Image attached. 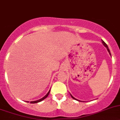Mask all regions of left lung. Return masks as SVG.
<instances>
[{"label":"left lung","instance_id":"left-lung-1","mask_svg":"<svg viewBox=\"0 0 120 120\" xmlns=\"http://www.w3.org/2000/svg\"><path fill=\"white\" fill-rule=\"evenodd\" d=\"M102 44H103V45H104V46H105V47H106V48H107V51H108V52H109V54H110V55H111L110 51H109V48H108V46H107V44H105V42H104V41H102ZM71 97H72V98H73V99H74V100H77V101H79V100H77V99L75 98H74V97H73V96H72V95H71Z\"/></svg>","mask_w":120,"mask_h":120}]
</instances>
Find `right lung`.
I'll return each mask as SVG.
<instances>
[{"label":"right lung","instance_id":"add662e5","mask_svg":"<svg viewBox=\"0 0 120 120\" xmlns=\"http://www.w3.org/2000/svg\"><path fill=\"white\" fill-rule=\"evenodd\" d=\"M50 91H51V90H49V92H48V93H47V94H46V95H45V96H44V97H43V98H41V99H40V100H36V101H30V103H32V104H34V103H38V102H41V101H43V100H44V99H45V98H46V97H47L48 96L49 94V92H50Z\"/></svg>","mask_w":120,"mask_h":120}]
</instances>
